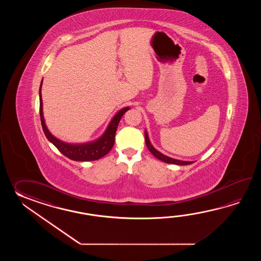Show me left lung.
<instances>
[{
	"label": "left lung",
	"mask_w": 261,
	"mask_h": 261,
	"mask_svg": "<svg viewBox=\"0 0 261 261\" xmlns=\"http://www.w3.org/2000/svg\"><path fill=\"white\" fill-rule=\"evenodd\" d=\"M144 136H145V144H146L147 148L153 154V155H155V158L159 159L160 161H163L165 163H171V164H176V165H189V164H192L194 162V161H185L175 160V159H172V158H170L168 155L162 154L159 150L155 149V147L151 144L149 136H148V133H147L146 129H144Z\"/></svg>",
	"instance_id": "obj_1"
}]
</instances>
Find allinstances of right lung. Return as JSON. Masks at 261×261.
<instances>
[{"label":"right lung","instance_id":"obj_1","mask_svg":"<svg viewBox=\"0 0 261 261\" xmlns=\"http://www.w3.org/2000/svg\"><path fill=\"white\" fill-rule=\"evenodd\" d=\"M42 85L43 80L41 81L39 89L40 99V117L42 128L44 130V135L49 141L51 144H54L59 149L61 154L69 158L70 160L75 161H92L100 160V158L109 153L115 144V135L117 133V126L120 121L121 117L126 112L129 110V107H124L117 112V114L113 117L111 121L108 124L105 133L100 137L94 141H90L87 143L81 144H72L61 141L60 139L55 137L45 125L44 121V112H43V100H42Z\"/></svg>","mask_w":261,"mask_h":261}]
</instances>
